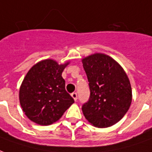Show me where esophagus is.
Here are the masks:
<instances>
[{
  "label": "esophagus",
  "mask_w": 152,
  "mask_h": 152,
  "mask_svg": "<svg viewBox=\"0 0 152 152\" xmlns=\"http://www.w3.org/2000/svg\"><path fill=\"white\" fill-rule=\"evenodd\" d=\"M71 96L73 97V98H74V99H75V100H77V93L73 92L71 94Z\"/></svg>",
  "instance_id": "obj_1"
}]
</instances>
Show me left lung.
<instances>
[{
    "label": "left lung",
    "mask_w": 152,
    "mask_h": 152,
    "mask_svg": "<svg viewBox=\"0 0 152 152\" xmlns=\"http://www.w3.org/2000/svg\"><path fill=\"white\" fill-rule=\"evenodd\" d=\"M83 65L91 92L82 107L84 117L98 128L113 126L125 116L132 101L126 72L115 60L103 53L85 57Z\"/></svg>",
    "instance_id": "1"
}]
</instances>
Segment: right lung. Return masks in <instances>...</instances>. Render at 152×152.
Returning <instances> with one entry per match:
<instances>
[{
  "mask_svg": "<svg viewBox=\"0 0 152 152\" xmlns=\"http://www.w3.org/2000/svg\"><path fill=\"white\" fill-rule=\"evenodd\" d=\"M68 64L44 60L27 72L20 87L19 100L23 111L33 122L41 126L56 122L75 102L65 91L61 76Z\"/></svg>",
  "mask_w": 152,
  "mask_h": 152,
  "instance_id": "obj_1",
  "label": "right lung"
}]
</instances>
